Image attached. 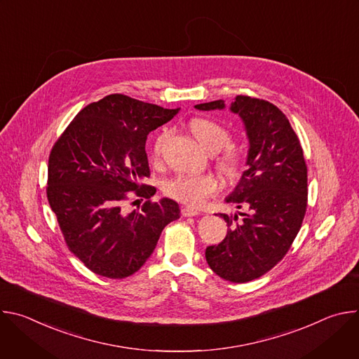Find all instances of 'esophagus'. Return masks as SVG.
<instances>
[{
  "mask_svg": "<svg viewBox=\"0 0 359 359\" xmlns=\"http://www.w3.org/2000/svg\"><path fill=\"white\" fill-rule=\"evenodd\" d=\"M198 215H200V212L194 210L191 208H183L182 209V216H184V217H193V216H198Z\"/></svg>",
  "mask_w": 359,
  "mask_h": 359,
  "instance_id": "1",
  "label": "esophagus"
}]
</instances>
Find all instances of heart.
<instances>
[{"label": "heart", "instance_id": "1", "mask_svg": "<svg viewBox=\"0 0 359 359\" xmlns=\"http://www.w3.org/2000/svg\"><path fill=\"white\" fill-rule=\"evenodd\" d=\"M189 128L196 137V140L200 143L201 147L206 149L210 153H217L222 149H224L230 140L231 136L227 129H224L217 122L208 119V118H194L190 121ZM168 139V132H162L158 135V137L153 142V153L159 155L165 142ZM240 158L234 151H226L224 155L219 159V169L227 176V177H236L240 172ZM165 193L175 200L187 204L191 208H198L204 204L210 196H213L217 189V180L212 175H189L182 173L175 176L173 179L168 180L163 186Z\"/></svg>", "mask_w": 359, "mask_h": 359}]
</instances>
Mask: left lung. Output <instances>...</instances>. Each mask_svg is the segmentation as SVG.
<instances>
[{"mask_svg": "<svg viewBox=\"0 0 359 359\" xmlns=\"http://www.w3.org/2000/svg\"><path fill=\"white\" fill-rule=\"evenodd\" d=\"M224 109V100L194 107ZM230 111L237 114L248 139L245 166L237 186L226 197L241 220L217 245L206 248V262L222 278L247 283L283 260L297 237L306 210V165L302 147L285 115L263 99L238 95ZM230 227L238 216L220 213Z\"/></svg>", "mask_w": 359, "mask_h": 359, "instance_id": "left-lung-1", "label": "left lung"}]
</instances>
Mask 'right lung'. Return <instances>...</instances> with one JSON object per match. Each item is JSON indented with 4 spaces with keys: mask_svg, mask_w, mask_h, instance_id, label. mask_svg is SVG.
<instances>
[{
    "mask_svg": "<svg viewBox=\"0 0 359 359\" xmlns=\"http://www.w3.org/2000/svg\"><path fill=\"white\" fill-rule=\"evenodd\" d=\"M177 109L108 95L85 107L50 150L46 196L68 248L95 274L125 278L155 250L162 230L180 217L168 197L146 200L128 212L129 194L156 193L144 150L149 132L169 122Z\"/></svg>",
    "mask_w": 359,
    "mask_h": 359,
    "instance_id": "obj_1",
    "label": "right lung"
}]
</instances>
